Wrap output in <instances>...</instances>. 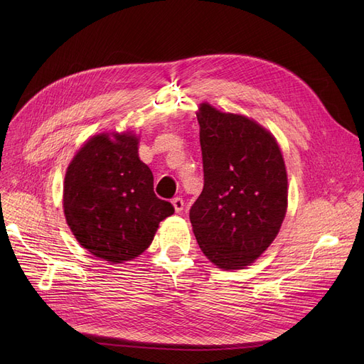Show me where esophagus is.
Segmentation results:
<instances>
[{"label":"esophagus","instance_id":"esophagus-1","mask_svg":"<svg viewBox=\"0 0 364 364\" xmlns=\"http://www.w3.org/2000/svg\"><path fill=\"white\" fill-rule=\"evenodd\" d=\"M171 202H172V206H174V209H176V213H181L183 211L184 200L181 198H174Z\"/></svg>","mask_w":364,"mask_h":364}]
</instances>
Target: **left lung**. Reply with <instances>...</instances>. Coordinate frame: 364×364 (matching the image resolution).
<instances>
[{"instance_id":"1","label":"left lung","mask_w":364,"mask_h":364,"mask_svg":"<svg viewBox=\"0 0 364 364\" xmlns=\"http://www.w3.org/2000/svg\"><path fill=\"white\" fill-rule=\"evenodd\" d=\"M203 190L190 209L202 252L224 270L254 262L276 239L288 208L280 147L254 119L202 103Z\"/></svg>"}]
</instances>
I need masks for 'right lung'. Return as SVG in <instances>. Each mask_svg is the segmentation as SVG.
<instances>
[{"label": "right lung", "instance_id": "obj_1", "mask_svg": "<svg viewBox=\"0 0 364 364\" xmlns=\"http://www.w3.org/2000/svg\"><path fill=\"white\" fill-rule=\"evenodd\" d=\"M63 209L80 245L112 264L143 254L159 223L174 214L153 192L131 132L97 134L78 150L65 176Z\"/></svg>", "mask_w": 364, "mask_h": 364}]
</instances>
